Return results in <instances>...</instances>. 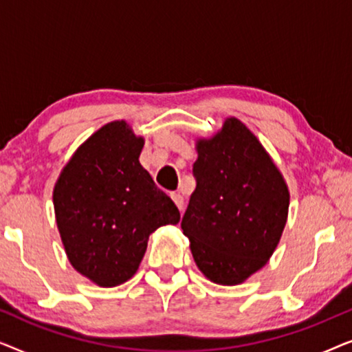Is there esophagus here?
<instances>
[{
  "label": "esophagus",
  "mask_w": 352,
  "mask_h": 352,
  "mask_svg": "<svg viewBox=\"0 0 352 352\" xmlns=\"http://www.w3.org/2000/svg\"><path fill=\"white\" fill-rule=\"evenodd\" d=\"M171 199L176 204L177 208H179V211H182V208H184V199H182V195L181 194H171Z\"/></svg>",
  "instance_id": "obj_1"
}]
</instances>
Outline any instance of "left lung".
<instances>
[{
    "instance_id": "1",
    "label": "left lung",
    "mask_w": 352,
    "mask_h": 352,
    "mask_svg": "<svg viewBox=\"0 0 352 352\" xmlns=\"http://www.w3.org/2000/svg\"><path fill=\"white\" fill-rule=\"evenodd\" d=\"M197 187L182 232L205 277L237 285L272 256L285 228L290 194L256 136L237 118L197 141Z\"/></svg>"
}]
</instances>
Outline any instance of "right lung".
Returning a JSON list of instances; mask_svg holds the SVG:
<instances>
[{"label":"right lung","mask_w":352,"mask_h":352,"mask_svg":"<svg viewBox=\"0 0 352 352\" xmlns=\"http://www.w3.org/2000/svg\"><path fill=\"white\" fill-rule=\"evenodd\" d=\"M144 139L126 122L96 131L56 182L57 229L69 261L99 287H117L136 274L147 240L177 224L179 210L139 163Z\"/></svg>","instance_id":"1"}]
</instances>
